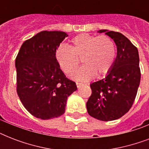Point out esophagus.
Segmentation results:
<instances>
[{"label": "esophagus", "mask_w": 149, "mask_h": 149, "mask_svg": "<svg viewBox=\"0 0 149 149\" xmlns=\"http://www.w3.org/2000/svg\"><path fill=\"white\" fill-rule=\"evenodd\" d=\"M76 84H77V86L79 88V87H80L81 86V85H83V84H81V83H79V82H77L76 83Z\"/></svg>", "instance_id": "esophagus-1"}]
</instances>
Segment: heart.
<instances>
[{
	"label": "heart",
	"instance_id": "1",
	"mask_svg": "<svg viewBox=\"0 0 149 149\" xmlns=\"http://www.w3.org/2000/svg\"><path fill=\"white\" fill-rule=\"evenodd\" d=\"M115 45L109 36H95L79 34L70 41L69 48L59 46L55 51L58 65L65 74L71 75L79 65V59L84 65L77 71L73 78L78 80H88L95 74L107 73L115 59Z\"/></svg>",
	"mask_w": 149,
	"mask_h": 149
}]
</instances>
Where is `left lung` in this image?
<instances>
[{
	"label": "left lung",
	"instance_id": "left-lung-1",
	"mask_svg": "<svg viewBox=\"0 0 149 149\" xmlns=\"http://www.w3.org/2000/svg\"><path fill=\"white\" fill-rule=\"evenodd\" d=\"M110 36L117 45V58L104 79L92 83L86 102L91 117L104 121L121 118L133 105L139 89L141 71L139 51L131 41L118 31L100 30Z\"/></svg>",
	"mask_w": 149,
	"mask_h": 149
}]
</instances>
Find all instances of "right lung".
Wrapping results in <instances>:
<instances>
[{
    "instance_id": "add662e5",
    "label": "right lung",
    "mask_w": 149,
    "mask_h": 149,
    "mask_svg": "<svg viewBox=\"0 0 149 149\" xmlns=\"http://www.w3.org/2000/svg\"><path fill=\"white\" fill-rule=\"evenodd\" d=\"M67 36L63 31H41L22 44L15 58L17 95L37 118L63 115L68 97L77 91L76 83L65 77L55 58V51Z\"/></svg>"
}]
</instances>
